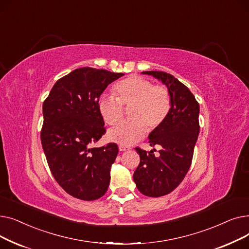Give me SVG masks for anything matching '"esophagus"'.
<instances>
[{"label":"esophagus","mask_w":249,"mask_h":249,"mask_svg":"<svg viewBox=\"0 0 249 249\" xmlns=\"http://www.w3.org/2000/svg\"><path fill=\"white\" fill-rule=\"evenodd\" d=\"M129 149H130V147L125 146V145H120V146H119V150H120V151H126V150H129Z\"/></svg>","instance_id":"34e87169"}]
</instances>
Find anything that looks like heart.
I'll return each mask as SVG.
<instances>
[{
	"mask_svg": "<svg viewBox=\"0 0 249 249\" xmlns=\"http://www.w3.org/2000/svg\"><path fill=\"white\" fill-rule=\"evenodd\" d=\"M113 96H102L98 102L104 121L115 125L129 108L130 119L111 129L108 138L122 145H130L141 139L145 131L152 132L161 126L172 109V97L166 87L153 85L141 76L133 75L117 83Z\"/></svg>",
	"mask_w": 249,
	"mask_h": 249,
	"instance_id": "obj_1",
	"label": "heart"
}]
</instances>
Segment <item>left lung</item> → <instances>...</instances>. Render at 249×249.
<instances>
[{
    "label": "left lung",
    "mask_w": 249,
    "mask_h": 249,
    "mask_svg": "<svg viewBox=\"0 0 249 249\" xmlns=\"http://www.w3.org/2000/svg\"><path fill=\"white\" fill-rule=\"evenodd\" d=\"M142 73L159 78L172 97L166 120L148 136L150 146H161L159 158H155L153 150L135 148L140 156L133 175L136 187L143 195L158 198L172 193L189 171L200 132V107L191 90L171 73L156 71Z\"/></svg>",
    "instance_id": "left-lung-1"
}]
</instances>
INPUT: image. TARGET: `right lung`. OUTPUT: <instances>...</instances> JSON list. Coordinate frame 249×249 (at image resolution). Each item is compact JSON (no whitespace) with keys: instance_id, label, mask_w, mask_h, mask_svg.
Returning <instances> with one entry per match:
<instances>
[{"instance_id":"obj_1","label":"right lung","mask_w":249,"mask_h":249,"mask_svg":"<svg viewBox=\"0 0 249 249\" xmlns=\"http://www.w3.org/2000/svg\"><path fill=\"white\" fill-rule=\"evenodd\" d=\"M121 72L76 69L62 76L43 103L41 143L52 176L72 197L94 201L107 192L116 143L90 147L105 133L98 102Z\"/></svg>"}]
</instances>
